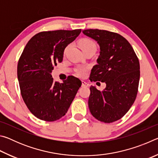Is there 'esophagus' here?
Here are the masks:
<instances>
[{
	"label": "esophagus",
	"instance_id": "34e87169",
	"mask_svg": "<svg viewBox=\"0 0 158 158\" xmlns=\"http://www.w3.org/2000/svg\"><path fill=\"white\" fill-rule=\"evenodd\" d=\"M81 86L82 87H88L89 86V84H88L87 83L84 81H81Z\"/></svg>",
	"mask_w": 158,
	"mask_h": 158
}]
</instances>
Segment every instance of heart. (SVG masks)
<instances>
[{"label": "heart", "instance_id": "1", "mask_svg": "<svg viewBox=\"0 0 158 158\" xmlns=\"http://www.w3.org/2000/svg\"><path fill=\"white\" fill-rule=\"evenodd\" d=\"M80 47H81L83 52H89V51H93L95 52L96 50V44L94 42L91 40L84 38L80 41ZM88 70V68L86 67H80L77 69V74L80 77H84Z\"/></svg>", "mask_w": 158, "mask_h": 158}]
</instances>
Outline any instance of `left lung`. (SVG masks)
Here are the masks:
<instances>
[{
    "mask_svg": "<svg viewBox=\"0 0 158 158\" xmlns=\"http://www.w3.org/2000/svg\"><path fill=\"white\" fill-rule=\"evenodd\" d=\"M82 32L97 42L100 50L98 64L93 67L89 79L106 84L102 91L90 86V111L98 121L110 123L121 119L135 100L139 62L131 44L121 35L98 29Z\"/></svg>",
    "mask_w": 158,
    "mask_h": 158,
    "instance_id": "obj_1",
    "label": "left lung"
}]
</instances>
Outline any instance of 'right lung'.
I'll use <instances>...</instances> for the list:
<instances>
[{
    "label": "right lung",
    "mask_w": 158,
    "mask_h": 158,
    "mask_svg": "<svg viewBox=\"0 0 158 158\" xmlns=\"http://www.w3.org/2000/svg\"><path fill=\"white\" fill-rule=\"evenodd\" d=\"M58 30L41 32L28 41L19 60L17 77L21 96L29 110L45 121L60 119L68 111L81 85L73 76L53 81V67L62 62L65 47L81 33Z\"/></svg>",
    "instance_id": "add662e5"
}]
</instances>
